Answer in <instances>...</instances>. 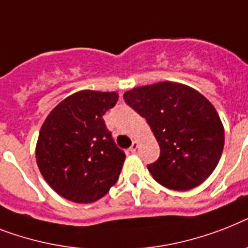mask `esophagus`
Wrapping results in <instances>:
<instances>
[{"instance_id":"34e87169","label":"esophagus","mask_w":248,"mask_h":248,"mask_svg":"<svg viewBox=\"0 0 248 248\" xmlns=\"http://www.w3.org/2000/svg\"><path fill=\"white\" fill-rule=\"evenodd\" d=\"M137 148H138V142H137V140H133V143H132V146H130V151L136 152Z\"/></svg>"}]
</instances>
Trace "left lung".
<instances>
[{
    "instance_id": "obj_1",
    "label": "left lung",
    "mask_w": 248,
    "mask_h": 248,
    "mask_svg": "<svg viewBox=\"0 0 248 248\" xmlns=\"http://www.w3.org/2000/svg\"><path fill=\"white\" fill-rule=\"evenodd\" d=\"M130 108L147 120L160 157L147 165L156 182L174 191L203 183L224 148V128L206 97L191 87L161 82L124 93Z\"/></svg>"
}]
</instances>
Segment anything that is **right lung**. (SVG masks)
I'll list each match as a JSON object with an SVG mask.
<instances>
[{"mask_svg": "<svg viewBox=\"0 0 248 248\" xmlns=\"http://www.w3.org/2000/svg\"><path fill=\"white\" fill-rule=\"evenodd\" d=\"M118 98L116 92L80 91L46 118L35 157L46 182L64 199L94 202L118 182L125 154L102 119Z\"/></svg>", "mask_w": 248, "mask_h": 248, "instance_id": "right-lung-1", "label": "right lung"}]
</instances>
